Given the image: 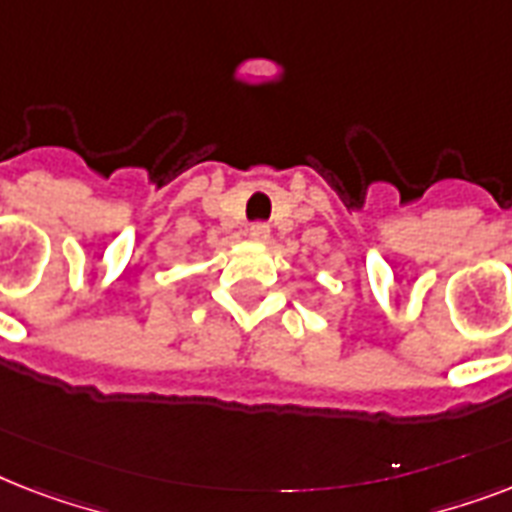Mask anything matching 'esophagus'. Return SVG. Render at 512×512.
<instances>
[{
	"mask_svg": "<svg viewBox=\"0 0 512 512\" xmlns=\"http://www.w3.org/2000/svg\"><path fill=\"white\" fill-rule=\"evenodd\" d=\"M249 236L263 244V241L271 239V228H268V223H252L249 225Z\"/></svg>",
	"mask_w": 512,
	"mask_h": 512,
	"instance_id": "obj_1",
	"label": "esophagus"
}]
</instances>
